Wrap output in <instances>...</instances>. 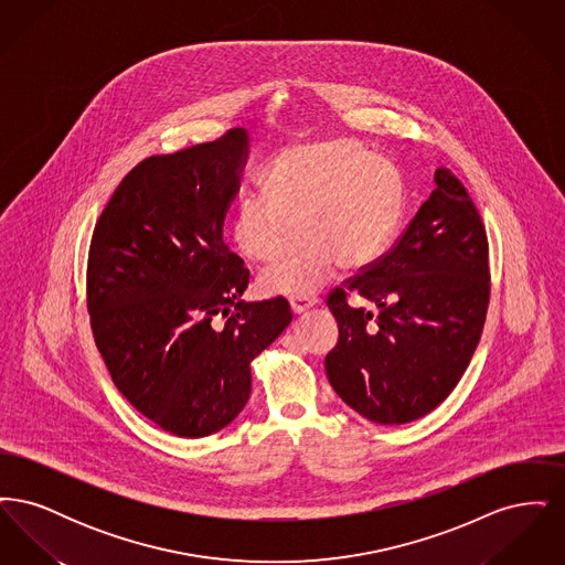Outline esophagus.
Listing matches in <instances>:
<instances>
[{"instance_id":"34e87169","label":"esophagus","mask_w":565,"mask_h":565,"mask_svg":"<svg viewBox=\"0 0 565 565\" xmlns=\"http://www.w3.org/2000/svg\"><path fill=\"white\" fill-rule=\"evenodd\" d=\"M318 300L311 298V296H290V307L295 313H302L307 311L309 307H313Z\"/></svg>"}]
</instances>
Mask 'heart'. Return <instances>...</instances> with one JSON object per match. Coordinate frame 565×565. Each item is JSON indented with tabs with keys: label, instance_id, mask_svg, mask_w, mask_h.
Segmentation results:
<instances>
[{
	"label": "heart",
	"instance_id": "b5f03b06",
	"mask_svg": "<svg viewBox=\"0 0 565 565\" xmlns=\"http://www.w3.org/2000/svg\"><path fill=\"white\" fill-rule=\"evenodd\" d=\"M267 194L242 196L233 242L252 263H270L294 238L291 252L260 275L267 295L320 290L337 265L364 269L392 239L401 215L394 164L351 139L284 150L265 173Z\"/></svg>",
	"mask_w": 565,
	"mask_h": 565
}]
</instances>
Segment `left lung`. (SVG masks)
Wrapping results in <instances>:
<instances>
[{
	"label": "left lung",
	"mask_w": 565,
	"mask_h": 565,
	"mask_svg": "<svg viewBox=\"0 0 565 565\" xmlns=\"http://www.w3.org/2000/svg\"><path fill=\"white\" fill-rule=\"evenodd\" d=\"M436 189L401 239L328 295L339 343L326 375L362 417L401 426L428 415L463 375L489 305L483 220L456 175L440 167ZM375 301L380 316L351 308L347 292Z\"/></svg>",
	"instance_id": "obj_1"
}]
</instances>
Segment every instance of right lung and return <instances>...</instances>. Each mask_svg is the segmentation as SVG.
Here are the masks:
<instances>
[{"mask_svg":"<svg viewBox=\"0 0 565 565\" xmlns=\"http://www.w3.org/2000/svg\"><path fill=\"white\" fill-rule=\"evenodd\" d=\"M249 152L245 129L135 164L99 215L86 305L114 385L164 431L201 438L249 398L252 360L292 322L284 296L245 302L222 239Z\"/></svg>","mask_w":565,"mask_h":565,"instance_id":"right-lung-1","label":"right lung"}]
</instances>
